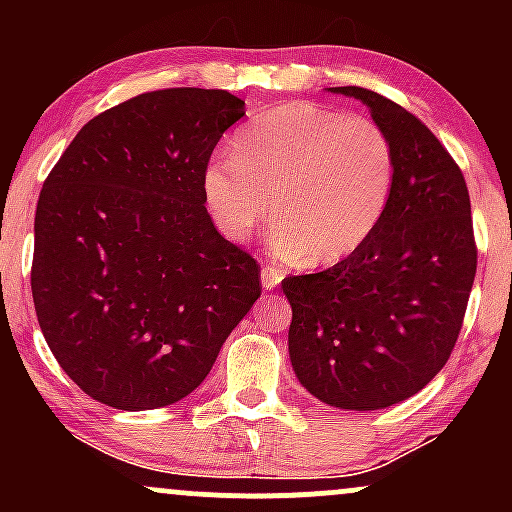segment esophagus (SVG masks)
Returning a JSON list of instances; mask_svg holds the SVG:
<instances>
[{
	"instance_id": "obj_1",
	"label": "esophagus",
	"mask_w": 512,
	"mask_h": 512,
	"mask_svg": "<svg viewBox=\"0 0 512 512\" xmlns=\"http://www.w3.org/2000/svg\"><path fill=\"white\" fill-rule=\"evenodd\" d=\"M260 279H262V289L272 291L281 284V279H284V272H281V269H276V267H262Z\"/></svg>"
}]
</instances>
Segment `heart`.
<instances>
[{"mask_svg": "<svg viewBox=\"0 0 512 512\" xmlns=\"http://www.w3.org/2000/svg\"><path fill=\"white\" fill-rule=\"evenodd\" d=\"M395 173V146L375 120L289 103L252 117L233 156L211 158L202 182L223 236L245 243L274 209L281 260L332 264L380 226Z\"/></svg>", "mask_w": 512, "mask_h": 512, "instance_id": "obj_1", "label": "heart"}]
</instances>
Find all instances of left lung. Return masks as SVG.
<instances>
[{
  "mask_svg": "<svg viewBox=\"0 0 512 512\" xmlns=\"http://www.w3.org/2000/svg\"><path fill=\"white\" fill-rule=\"evenodd\" d=\"M392 139L395 187L375 233L317 274L281 281L289 356L310 395L339 409L404 402L448 363L477 274L460 166L424 122L380 93L337 86Z\"/></svg>",
  "mask_w": 512,
  "mask_h": 512,
  "instance_id": "8db88e82",
  "label": "left lung"
}]
</instances>
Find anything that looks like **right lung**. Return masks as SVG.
<instances>
[{
  "instance_id": "right-lung-1",
  "label": "right lung",
  "mask_w": 512,
  "mask_h": 512,
  "mask_svg": "<svg viewBox=\"0 0 512 512\" xmlns=\"http://www.w3.org/2000/svg\"><path fill=\"white\" fill-rule=\"evenodd\" d=\"M245 101L142 93L88 120L43 182L31 289L64 373L108 407H168L207 378L260 298V264L214 228L204 170Z\"/></svg>"
}]
</instances>
